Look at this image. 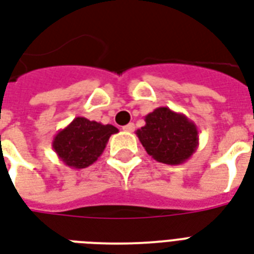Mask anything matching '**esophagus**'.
I'll return each instance as SVG.
<instances>
[{"instance_id":"esophagus-1","label":"esophagus","mask_w":254,"mask_h":254,"mask_svg":"<svg viewBox=\"0 0 254 254\" xmlns=\"http://www.w3.org/2000/svg\"><path fill=\"white\" fill-rule=\"evenodd\" d=\"M134 124L130 123V124H127V125H125V127H123L124 130L125 131H129V133H131V131H134Z\"/></svg>"}]
</instances>
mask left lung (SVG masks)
Returning <instances> with one entry per match:
<instances>
[{
	"mask_svg": "<svg viewBox=\"0 0 254 254\" xmlns=\"http://www.w3.org/2000/svg\"><path fill=\"white\" fill-rule=\"evenodd\" d=\"M135 134L149 156L168 165L184 164L198 148L196 124L166 106L145 116V125Z\"/></svg>",
	"mask_w": 254,
	"mask_h": 254,
	"instance_id": "obj_1",
	"label": "left lung"
}]
</instances>
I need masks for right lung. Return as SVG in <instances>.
<instances>
[{"label":"right lung","mask_w":254,"mask_h":254,"mask_svg":"<svg viewBox=\"0 0 254 254\" xmlns=\"http://www.w3.org/2000/svg\"><path fill=\"white\" fill-rule=\"evenodd\" d=\"M114 133H119V129L110 124L104 125L85 117H75L54 135L52 146L65 165L84 169L97 161Z\"/></svg>","instance_id":"1"}]
</instances>
